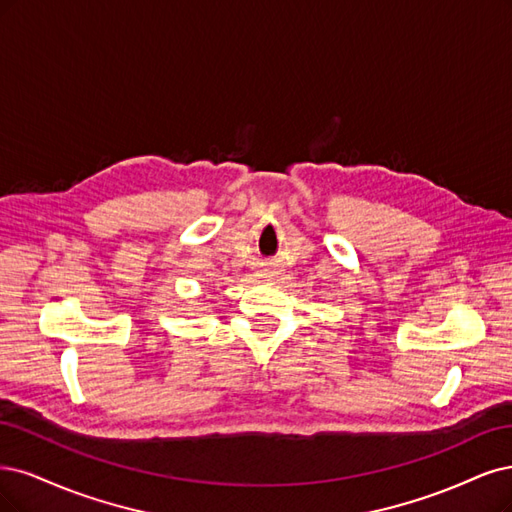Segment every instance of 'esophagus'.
Instances as JSON below:
<instances>
[{
    "mask_svg": "<svg viewBox=\"0 0 512 512\" xmlns=\"http://www.w3.org/2000/svg\"><path fill=\"white\" fill-rule=\"evenodd\" d=\"M264 277H275V271H269V269H264V273H262Z\"/></svg>",
    "mask_w": 512,
    "mask_h": 512,
    "instance_id": "obj_1",
    "label": "esophagus"
}]
</instances>
